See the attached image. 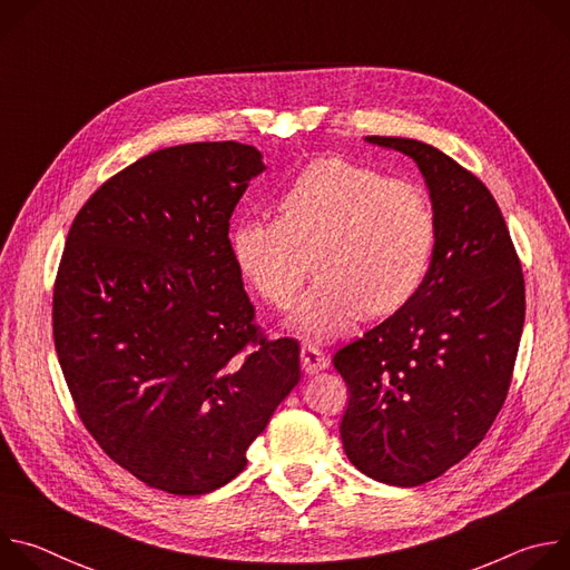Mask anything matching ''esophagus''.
<instances>
[{"label": "esophagus", "mask_w": 570, "mask_h": 570, "mask_svg": "<svg viewBox=\"0 0 570 570\" xmlns=\"http://www.w3.org/2000/svg\"><path fill=\"white\" fill-rule=\"evenodd\" d=\"M299 361H302V370L306 374H315V372H322L324 367L330 365V358L324 356V352L317 347V345H311V343H304L302 350H299Z\"/></svg>", "instance_id": "1"}]
</instances>
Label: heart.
Returning a JSON list of instances; mask_svg holds the SVG:
<instances>
[{
	"mask_svg": "<svg viewBox=\"0 0 570 570\" xmlns=\"http://www.w3.org/2000/svg\"><path fill=\"white\" fill-rule=\"evenodd\" d=\"M277 218H240L229 248L238 273L275 308L299 295L311 257L317 284L293 322L311 338H336L367 311L390 315L422 288L438 220L422 187L345 157L304 167L277 196Z\"/></svg>",
	"mask_w": 570,
	"mask_h": 570,
	"instance_id": "heart-1",
	"label": "heart"
}]
</instances>
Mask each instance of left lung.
<instances>
[{
    "label": "left lung",
    "instance_id": "left-lung-1",
    "mask_svg": "<svg viewBox=\"0 0 570 570\" xmlns=\"http://www.w3.org/2000/svg\"><path fill=\"white\" fill-rule=\"evenodd\" d=\"M417 161L438 220L417 295L345 345L341 440L365 475L417 487L466 458L501 413L525 320V282L505 218L471 171L431 144L367 137Z\"/></svg>",
    "mask_w": 570,
    "mask_h": 570
}]
</instances>
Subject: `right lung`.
Returning <instances> with one entry per match:
<instances>
[{"label": "right lung", "mask_w": 570, "mask_h": 570, "mask_svg": "<svg viewBox=\"0 0 570 570\" xmlns=\"http://www.w3.org/2000/svg\"><path fill=\"white\" fill-rule=\"evenodd\" d=\"M264 169L238 141L144 155L80 207L53 282V345L80 422L121 469L176 497L246 469L299 381V345L255 322L227 236Z\"/></svg>", "instance_id": "obj_1"}]
</instances>
